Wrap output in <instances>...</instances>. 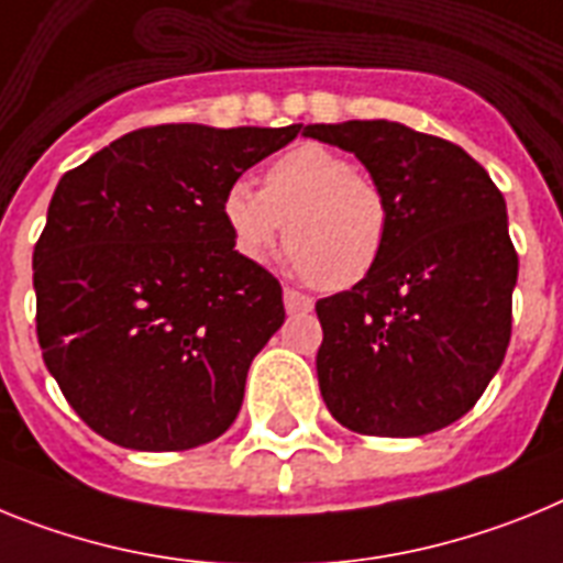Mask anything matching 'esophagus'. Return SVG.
I'll return each mask as SVG.
<instances>
[{"mask_svg": "<svg viewBox=\"0 0 563 563\" xmlns=\"http://www.w3.org/2000/svg\"><path fill=\"white\" fill-rule=\"evenodd\" d=\"M283 302H286L288 314H306V311L314 309V300L309 295H302L297 288L286 286L283 288Z\"/></svg>", "mask_w": 563, "mask_h": 563, "instance_id": "obj_1", "label": "esophagus"}]
</instances>
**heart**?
<instances>
[{"instance_id":"obj_1","label":"heart","mask_w":563,"mask_h":563,"mask_svg":"<svg viewBox=\"0 0 563 563\" xmlns=\"http://www.w3.org/2000/svg\"><path fill=\"white\" fill-rule=\"evenodd\" d=\"M221 212L246 261L266 263L286 232L288 266L331 291L363 283L390 238L383 187L349 155L314 141L272 161L263 189L243 178L229 184Z\"/></svg>"}]
</instances>
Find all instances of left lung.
Instances as JSON below:
<instances>
[{
	"mask_svg": "<svg viewBox=\"0 0 563 563\" xmlns=\"http://www.w3.org/2000/svg\"><path fill=\"white\" fill-rule=\"evenodd\" d=\"M363 161L390 207L379 266L317 300L325 408L365 437H424L464 417L510 345L518 254L498 187L462 146L397 124H309Z\"/></svg>",
	"mask_w": 563,
	"mask_h": 563,
	"instance_id": "obj_1",
	"label": "left lung"
}]
</instances>
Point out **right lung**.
I'll list each match as a JSON object with an SVG mask.
<instances>
[{
    "instance_id": "add662e5",
    "label": "right lung",
    "mask_w": 563,
    "mask_h": 563,
    "mask_svg": "<svg viewBox=\"0 0 563 563\" xmlns=\"http://www.w3.org/2000/svg\"><path fill=\"white\" fill-rule=\"evenodd\" d=\"M300 126H144L62 175L33 249L36 336L99 437L189 451L234 422L286 311L277 277L234 252L221 200Z\"/></svg>"
}]
</instances>
